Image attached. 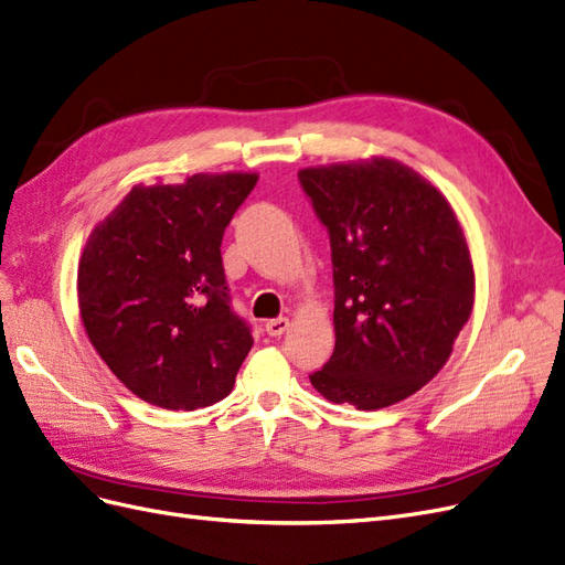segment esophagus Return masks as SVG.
<instances>
[{
  "mask_svg": "<svg viewBox=\"0 0 565 565\" xmlns=\"http://www.w3.org/2000/svg\"><path fill=\"white\" fill-rule=\"evenodd\" d=\"M287 328H289V320L287 318H270V320H266V332L270 337H280Z\"/></svg>",
  "mask_w": 565,
  "mask_h": 565,
  "instance_id": "obj_1",
  "label": "esophagus"
}]
</instances>
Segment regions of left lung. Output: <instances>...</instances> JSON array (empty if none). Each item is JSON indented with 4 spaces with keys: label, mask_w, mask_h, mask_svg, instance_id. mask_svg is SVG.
I'll return each mask as SVG.
<instances>
[{
    "label": "left lung",
    "mask_w": 565,
    "mask_h": 565,
    "mask_svg": "<svg viewBox=\"0 0 565 565\" xmlns=\"http://www.w3.org/2000/svg\"><path fill=\"white\" fill-rule=\"evenodd\" d=\"M299 183L328 228L334 280V353L311 384L355 409L413 396L446 365L473 306L452 207L386 158L301 169Z\"/></svg>",
    "instance_id": "obj_1"
}]
</instances>
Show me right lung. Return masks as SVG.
I'll use <instances>...</instances> for the list:
<instances>
[{
	"label": "right lung",
	"mask_w": 565,
	"mask_h": 565,
	"mask_svg": "<svg viewBox=\"0 0 565 565\" xmlns=\"http://www.w3.org/2000/svg\"><path fill=\"white\" fill-rule=\"evenodd\" d=\"M256 179L134 185L89 235L77 270L84 330L146 403L198 409L233 391L254 339L231 306L221 241Z\"/></svg>",
	"instance_id": "add662e5"
}]
</instances>
